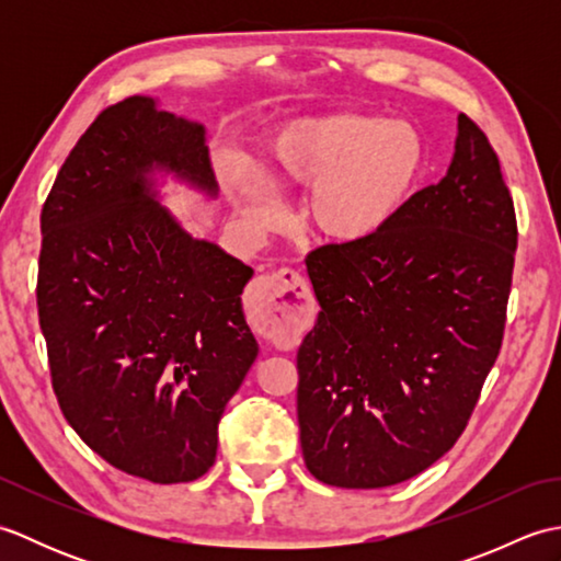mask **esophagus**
Here are the masks:
<instances>
[{
  "mask_svg": "<svg viewBox=\"0 0 561 561\" xmlns=\"http://www.w3.org/2000/svg\"><path fill=\"white\" fill-rule=\"evenodd\" d=\"M313 294L296 270L260 274L248 291V323L274 344H291L311 325Z\"/></svg>",
  "mask_w": 561,
  "mask_h": 561,
  "instance_id": "1",
  "label": "esophagus"
}]
</instances>
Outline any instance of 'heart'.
Instances as JSON below:
<instances>
[{
    "label": "heart",
    "instance_id": "b5f03b06",
    "mask_svg": "<svg viewBox=\"0 0 561 561\" xmlns=\"http://www.w3.org/2000/svg\"><path fill=\"white\" fill-rule=\"evenodd\" d=\"M426 163L420 129L368 113H328L282 127L262 157V178L279 190H308L301 221L325 243L352 245L380 233L408 205ZM253 231L282 219V207L253 175H231Z\"/></svg>",
    "mask_w": 561,
    "mask_h": 561
}]
</instances>
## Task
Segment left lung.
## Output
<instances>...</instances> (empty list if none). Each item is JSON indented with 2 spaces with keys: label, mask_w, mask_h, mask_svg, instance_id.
Instances as JSON below:
<instances>
[{
  "label": "left lung",
  "mask_w": 561,
  "mask_h": 561,
  "mask_svg": "<svg viewBox=\"0 0 561 561\" xmlns=\"http://www.w3.org/2000/svg\"><path fill=\"white\" fill-rule=\"evenodd\" d=\"M518 245L514 199L482 129L383 231L306 257L320 313L296 368L301 450L316 480L380 490L456 444L502 350Z\"/></svg>",
  "instance_id": "1"
}]
</instances>
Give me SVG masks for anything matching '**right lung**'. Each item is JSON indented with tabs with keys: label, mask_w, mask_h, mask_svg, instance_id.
<instances>
[{
	"label": "right lung",
	"mask_w": 561,
	"mask_h": 561,
	"mask_svg": "<svg viewBox=\"0 0 561 561\" xmlns=\"http://www.w3.org/2000/svg\"><path fill=\"white\" fill-rule=\"evenodd\" d=\"M157 173L217 197L205 125L149 96L105 108L47 195L38 318L65 420L113 468L175 484L217 458L226 402L257 356L253 270L190 236Z\"/></svg>",
	"instance_id": "obj_1"
}]
</instances>
